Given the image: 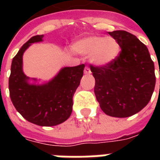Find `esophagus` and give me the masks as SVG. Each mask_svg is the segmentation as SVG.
I'll list each match as a JSON object with an SVG mask.
<instances>
[{
	"mask_svg": "<svg viewBox=\"0 0 160 160\" xmlns=\"http://www.w3.org/2000/svg\"><path fill=\"white\" fill-rule=\"evenodd\" d=\"M84 74H85V75H90V74H91V71H90V68L87 67V66H85V70H84Z\"/></svg>",
	"mask_w": 160,
	"mask_h": 160,
	"instance_id": "34e87169",
	"label": "esophagus"
}]
</instances>
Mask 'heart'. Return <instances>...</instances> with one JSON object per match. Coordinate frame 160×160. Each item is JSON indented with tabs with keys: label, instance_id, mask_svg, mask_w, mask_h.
Wrapping results in <instances>:
<instances>
[{
	"label": "heart",
	"instance_id": "b5f03b06",
	"mask_svg": "<svg viewBox=\"0 0 160 160\" xmlns=\"http://www.w3.org/2000/svg\"><path fill=\"white\" fill-rule=\"evenodd\" d=\"M75 53L90 55V61L96 66H108L116 60L120 52V45L111 36H90L76 41L72 45Z\"/></svg>",
	"mask_w": 160,
	"mask_h": 160
}]
</instances>
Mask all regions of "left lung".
<instances>
[{"instance_id": "obj_1", "label": "left lung", "mask_w": 160, "mask_h": 160, "mask_svg": "<svg viewBox=\"0 0 160 160\" xmlns=\"http://www.w3.org/2000/svg\"><path fill=\"white\" fill-rule=\"evenodd\" d=\"M119 41L121 51L105 67L90 65L95 94L105 114L125 118L148 105L155 86L154 65L149 50L136 36L125 31L108 32Z\"/></svg>"}]
</instances>
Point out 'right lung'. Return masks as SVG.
I'll return each mask as SVG.
<instances>
[{
    "mask_svg": "<svg viewBox=\"0 0 160 160\" xmlns=\"http://www.w3.org/2000/svg\"><path fill=\"white\" fill-rule=\"evenodd\" d=\"M43 35L31 37L13 58L9 77L10 97L16 110L32 124L55 126L65 122L72 112L73 96L80 85L85 65L64 67L43 84L23 72V54L32 43L41 42Z\"/></svg>",
    "mask_w": 160,
    "mask_h": 160,
    "instance_id": "obj_1",
    "label": "right lung"
}]
</instances>
